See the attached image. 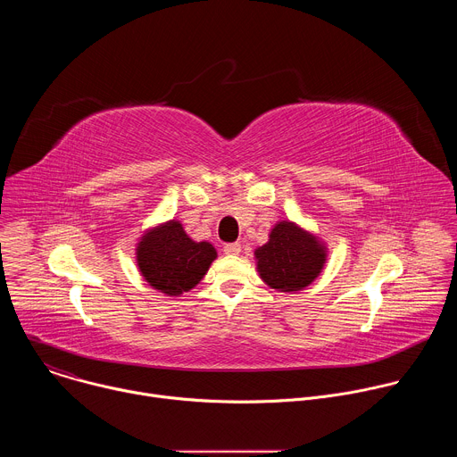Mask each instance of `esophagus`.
Returning <instances> with one entry per match:
<instances>
[{"mask_svg":"<svg viewBox=\"0 0 457 457\" xmlns=\"http://www.w3.org/2000/svg\"><path fill=\"white\" fill-rule=\"evenodd\" d=\"M224 253H228V254H238V253H240V244H238V242L224 244Z\"/></svg>","mask_w":457,"mask_h":457,"instance_id":"34e87169","label":"esophagus"}]
</instances>
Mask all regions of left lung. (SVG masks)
Segmentation results:
<instances>
[{
    "instance_id": "1",
    "label": "left lung",
    "mask_w": 457,
    "mask_h": 457,
    "mask_svg": "<svg viewBox=\"0 0 457 457\" xmlns=\"http://www.w3.org/2000/svg\"><path fill=\"white\" fill-rule=\"evenodd\" d=\"M256 270L271 289L295 293L312 284L328 260V247L298 224H275L270 240L254 249Z\"/></svg>"
}]
</instances>
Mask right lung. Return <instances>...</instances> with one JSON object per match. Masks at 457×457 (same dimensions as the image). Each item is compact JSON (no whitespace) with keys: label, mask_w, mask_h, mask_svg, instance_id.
Listing matches in <instances>:
<instances>
[{"label":"right lung","mask_w":457,"mask_h":457,"mask_svg":"<svg viewBox=\"0 0 457 457\" xmlns=\"http://www.w3.org/2000/svg\"><path fill=\"white\" fill-rule=\"evenodd\" d=\"M136 254L143 278L154 289L179 296L204 278L217 249L191 240L179 220H168L141 237Z\"/></svg>","instance_id":"add662e5"}]
</instances>
